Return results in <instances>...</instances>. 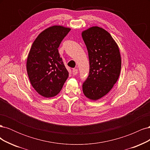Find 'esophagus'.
Returning <instances> with one entry per match:
<instances>
[{"instance_id":"1","label":"esophagus","mask_w":150,"mask_h":150,"mask_svg":"<svg viewBox=\"0 0 150 150\" xmlns=\"http://www.w3.org/2000/svg\"><path fill=\"white\" fill-rule=\"evenodd\" d=\"M77 74H78V69H73V70H72V74L74 76H76Z\"/></svg>"}]
</instances>
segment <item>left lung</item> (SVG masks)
Segmentation results:
<instances>
[{"label":"left lung","instance_id":"8db88e82","mask_svg":"<svg viewBox=\"0 0 150 150\" xmlns=\"http://www.w3.org/2000/svg\"><path fill=\"white\" fill-rule=\"evenodd\" d=\"M89 59L88 78L83 84V93L91 100L105 96L119 78L121 59L118 46L108 31L93 26L82 32Z\"/></svg>","mask_w":150,"mask_h":150}]
</instances>
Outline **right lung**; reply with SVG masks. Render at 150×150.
I'll return each mask as SVG.
<instances>
[{"mask_svg": "<svg viewBox=\"0 0 150 150\" xmlns=\"http://www.w3.org/2000/svg\"><path fill=\"white\" fill-rule=\"evenodd\" d=\"M70 30L62 25L49 27L38 35L30 49L27 72L34 89L44 98L59 93L69 76L58 47Z\"/></svg>", "mask_w": 150, "mask_h": 150, "instance_id": "1", "label": "right lung"}]
</instances>
